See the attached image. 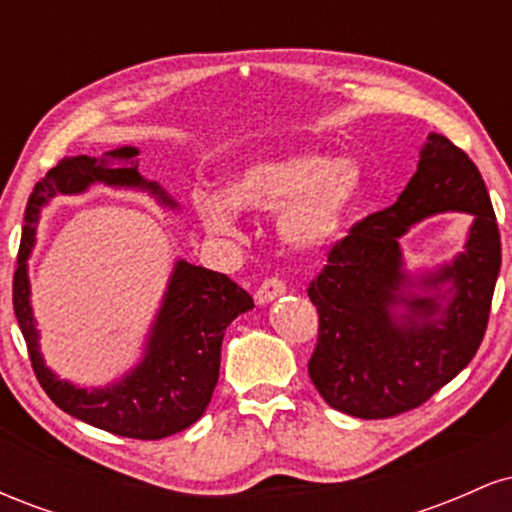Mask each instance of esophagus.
I'll list each match as a JSON object with an SVG mask.
<instances>
[{"label": "esophagus", "instance_id": "34e87169", "mask_svg": "<svg viewBox=\"0 0 512 512\" xmlns=\"http://www.w3.org/2000/svg\"><path fill=\"white\" fill-rule=\"evenodd\" d=\"M286 293V284L281 279H276V276H269V279H264L260 284V289L255 291V301L264 305L269 301H274V298L284 296Z\"/></svg>", "mask_w": 512, "mask_h": 512}]
</instances>
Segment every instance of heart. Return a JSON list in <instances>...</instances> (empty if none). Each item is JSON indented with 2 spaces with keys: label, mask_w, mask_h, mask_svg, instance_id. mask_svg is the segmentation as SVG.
<instances>
[{
  "label": "heart",
  "mask_w": 512,
  "mask_h": 512,
  "mask_svg": "<svg viewBox=\"0 0 512 512\" xmlns=\"http://www.w3.org/2000/svg\"><path fill=\"white\" fill-rule=\"evenodd\" d=\"M363 195V168L356 158H327L289 151L252 161L236 173L228 192H199L197 209L209 231L231 236L238 207L279 215L286 245L301 252L325 250L344 236Z\"/></svg>",
  "instance_id": "b5f03b06"
}]
</instances>
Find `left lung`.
Here are the masks:
<instances>
[{"mask_svg":"<svg viewBox=\"0 0 512 512\" xmlns=\"http://www.w3.org/2000/svg\"><path fill=\"white\" fill-rule=\"evenodd\" d=\"M443 210L475 219L465 252L436 273L411 277L398 238ZM498 269L501 233L479 168L448 137L428 134L397 202L354 223L310 281L320 315L308 361L317 392L358 419H390L424 404L477 354ZM416 288L434 293L421 297Z\"/></svg>","mask_w":512,"mask_h":512,"instance_id":"left-lung-1","label":"left lung"}]
</instances>
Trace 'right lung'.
Listing matches in <instances>:
<instances>
[{
	"label": "right lung",
	"mask_w": 512,
	"mask_h": 512,
	"mask_svg": "<svg viewBox=\"0 0 512 512\" xmlns=\"http://www.w3.org/2000/svg\"><path fill=\"white\" fill-rule=\"evenodd\" d=\"M137 156L139 149L134 146L105 151L98 158L67 156L50 168L43 180L35 182L23 219L26 223L19 267L14 272V313L26 339L35 378L57 407L74 419L115 436L161 440L185 431L209 407L219 380L223 334L240 313L255 308L250 293L240 289L226 274L178 260L146 337L142 361L125 373V378L86 390L69 380H60L45 366L31 308L26 264L35 245L40 209L57 195H79L93 182H105L110 187L146 190L163 207H178L158 182H149L139 175Z\"/></svg>",
	"instance_id": "add662e5"
}]
</instances>
